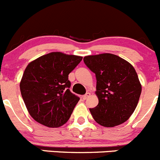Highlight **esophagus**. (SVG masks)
Instances as JSON below:
<instances>
[{
	"label": "esophagus",
	"instance_id": "esophagus-1",
	"mask_svg": "<svg viewBox=\"0 0 160 160\" xmlns=\"http://www.w3.org/2000/svg\"><path fill=\"white\" fill-rule=\"evenodd\" d=\"M90 95H91V94L89 93V92H87V93L85 94V95H83V96L82 97V98H83V100H85V99H87V98H88V97L90 96Z\"/></svg>",
	"mask_w": 160,
	"mask_h": 160
}]
</instances>
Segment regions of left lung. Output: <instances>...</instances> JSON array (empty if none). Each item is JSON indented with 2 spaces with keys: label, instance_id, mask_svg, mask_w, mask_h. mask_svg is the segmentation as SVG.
<instances>
[{
  "label": "left lung",
  "instance_id": "1",
  "mask_svg": "<svg viewBox=\"0 0 160 160\" xmlns=\"http://www.w3.org/2000/svg\"><path fill=\"white\" fill-rule=\"evenodd\" d=\"M83 62L96 77L98 104L89 109L95 122L105 127L126 122L135 110L141 93L133 67L112 53L84 57Z\"/></svg>",
  "mask_w": 160,
  "mask_h": 160
}]
</instances>
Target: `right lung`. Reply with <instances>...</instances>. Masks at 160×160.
<instances>
[{
	"mask_svg": "<svg viewBox=\"0 0 160 160\" xmlns=\"http://www.w3.org/2000/svg\"><path fill=\"white\" fill-rule=\"evenodd\" d=\"M82 58L53 52L27 66L20 92L30 115L38 123L55 128L69 119L80 98L70 92L68 74Z\"/></svg>",
	"mask_w": 160,
	"mask_h": 160,
	"instance_id": "1",
	"label": "right lung"
}]
</instances>
